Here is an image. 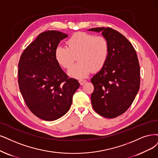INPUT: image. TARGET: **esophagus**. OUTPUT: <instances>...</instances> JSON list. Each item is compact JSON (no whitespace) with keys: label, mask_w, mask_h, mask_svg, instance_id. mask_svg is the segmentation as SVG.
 <instances>
[{"label":"esophagus","mask_w":158,"mask_h":158,"mask_svg":"<svg viewBox=\"0 0 158 158\" xmlns=\"http://www.w3.org/2000/svg\"><path fill=\"white\" fill-rule=\"evenodd\" d=\"M79 82L81 85H84L86 82V81L84 80V79H79Z\"/></svg>","instance_id":"obj_1"}]
</instances>
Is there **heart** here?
I'll list each match as a JSON object with an SVG mask.
<instances>
[{"mask_svg":"<svg viewBox=\"0 0 158 158\" xmlns=\"http://www.w3.org/2000/svg\"><path fill=\"white\" fill-rule=\"evenodd\" d=\"M66 45L67 48L56 47L55 57L60 66L68 69L72 66L76 56L78 62L68 71L71 77L85 78L92 70H100L107 61L109 45L107 39L103 36L77 32L67 40Z\"/></svg>","mask_w":158,"mask_h":158,"instance_id":"obj_1","label":"heart"}]
</instances>
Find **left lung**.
<instances>
[{"instance_id": "1", "label": "left lung", "mask_w": 158, "mask_h": 158, "mask_svg": "<svg viewBox=\"0 0 158 158\" xmlns=\"http://www.w3.org/2000/svg\"><path fill=\"white\" fill-rule=\"evenodd\" d=\"M102 32L109 45L105 66L90 79L94 86L91 102L95 111L113 118L130 107L139 89L140 68L136 52L123 35L110 28H93Z\"/></svg>"}]
</instances>
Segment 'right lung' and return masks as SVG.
<instances>
[{
    "mask_svg": "<svg viewBox=\"0 0 158 158\" xmlns=\"http://www.w3.org/2000/svg\"><path fill=\"white\" fill-rule=\"evenodd\" d=\"M68 34L56 31L41 33L22 53L18 64V83L23 99L38 118L53 121L71 107L80 86L68 75L55 59V50Z\"/></svg>",
    "mask_w": 158,
    "mask_h": 158,
    "instance_id": "right-lung-1",
    "label": "right lung"
}]
</instances>
